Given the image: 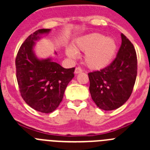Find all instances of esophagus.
I'll list each match as a JSON object with an SVG mask.
<instances>
[{
  "instance_id": "esophagus-1",
  "label": "esophagus",
  "mask_w": 150,
  "mask_h": 150,
  "mask_svg": "<svg viewBox=\"0 0 150 150\" xmlns=\"http://www.w3.org/2000/svg\"><path fill=\"white\" fill-rule=\"evenodd\" d=\"M83 72V70H82L80 67H76V69H75V71H74V73L76 74H80V73Z\"/></svg>"
}]
</instances>
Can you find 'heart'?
Segmentation results:
<instances>
[{
    "label": "heart",
    "mask_w": 150,
    "mask_h": 150,
    "mask_svg": "<svg viewBox=\"0 0 150 150\" xmlns=\"http://www.w3.org/2000/svg\"><path fill=\"white\" fill-rule=\"evenodd\" d=\"M117 45L111 38H105L100 34H91L76 40L72 46H67L66 55L71 59L77 58V52H84V62L91 69H101L107 67L116 52Z\"/></svg>",
    "instance_id": "obj_1"
}]
</instances>
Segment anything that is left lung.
<instances>
[{"instance_id":"1","label":"left lung","mask_w":150,"mask_h":150,"mask_svg":"<svg viewBox=\"0 0 150 150\" xmlns=\"http://www.w3.org/2000/svg\"><path fill=\"white\" fill-rule=\"evenodd\" d=\"M121 38V46L113 62L105 68L88 74L91 98L104 110H113L122 106L132 95L137 77L134 47L123 34Z\"/></svg>"}]
</instances>
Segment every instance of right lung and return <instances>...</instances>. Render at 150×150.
<instances>
[{"mask_svg": "<svg viewBox=\"0 0 150 150\" xmlns=\"http://www.w3.org/2000/svg\"><path fill=\"white\" fill-rule=\"evenodd\" d=\"M50 31L51 29H40L30 34L19 48L16 59L17 82L22 98L31 108L44 113L58 108L75 70V67L64 68L52 57L39 59L36 55V41Z\"/></svg>", "mask_w": 150, "mask_h": 150, "instance_id": "obj_1", "label": "right lung"}]
</instances>
